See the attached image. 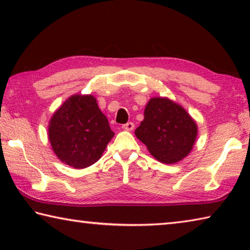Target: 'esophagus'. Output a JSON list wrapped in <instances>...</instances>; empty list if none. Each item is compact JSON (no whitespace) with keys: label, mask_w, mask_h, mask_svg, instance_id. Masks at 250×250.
Listing matches in <instances>:
<instances>
[{"label":"esophagus","mask_w":250,"mask_h":250,"mask_svg":"<svg viewBox=\"0 0 250 250\" xmlns=\"http://www.w3.org/2000/svg\"><path fill=\"white\" fill-rule=\"evenodd\" d=\"M122 129L126 131H132L134 129V124L133 122H128V124L122 125Z\"/></svg>","instance_id":"obj_1"}]
</instances>
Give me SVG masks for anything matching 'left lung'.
I'll list each match as a JSON object with an SVG mask.
<instances>
[{
  "label": "left lung",
  "mask_w": 250,
  "mask_h": 250,
  "mask_svg": "<svg viewBox=\"0 0 250 250\" xmlns=\"http://www.w3.org/2000/svg\"><path fill=\"white\" fill-rule=\"evenodd\" d=\"M135 135L160 162L172 164L184 159L195 143L197 125L186 110L167 98H151L145 119Z\"/></svg>",
  "instance_id": "1"
}]
</instances>
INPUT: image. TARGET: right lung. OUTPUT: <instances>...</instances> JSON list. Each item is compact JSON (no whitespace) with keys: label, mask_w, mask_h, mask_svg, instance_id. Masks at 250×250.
<instances>
[{"label":"right lung","mask_w":250,"mask_h":250,"mask_svg":"<svg viewBox=\"0 0 250 250\" xmlns=\"http://www.w3.org/2000/svg\"><path fill=\"white\" fill-rule=\"evenodd\" d=\"M115 133L91 95L69 97L48 125V139L62 162L75 168L90 167L101 158Z\"/></svg>","instance_id":"obj_1"}]
</instances>
